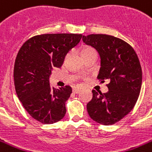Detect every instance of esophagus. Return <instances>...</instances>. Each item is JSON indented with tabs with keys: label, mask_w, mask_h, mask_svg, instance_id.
<instances>
[{
	"label": "esophagus",
	"mask_w": 152,
	"mask_h": 152,
	"mask_svg": "<svg viewBox=\"0 0 152 152\" xmlns=\"http://www.w3.org/2000/svg\"><path fill=\"white\" fill-rule=\"evenodd\" d=\"M80 92V90H79V89H76V88H74L73 90H72V93H73V94H79Z\"/></svg>",
	"instance_id": "obj_1"
}]
</instances>
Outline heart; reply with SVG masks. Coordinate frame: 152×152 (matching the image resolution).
I'll list each match as a JSON object with an SVG mask.
<instances>
[{
	"label": "heart",
	"mask_w": 152,
	"mask_h": 152,
	"mask_svg": "<svg viewBox=\"0 0 152 152\" xmlns=\"http://www.w3.org/2000/svg\"><path fill=\"white\" fill-rule=\"evenodd\" d=\"M81 56L83 59H86L90 57H97V52L94 47L92 46H85L81 50Z\"/></svg>",
	"instance_id": "obj_1"
}]
</instances>
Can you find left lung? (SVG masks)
<instances>
[{"label": "left lung", "instance_id": "1", "mask_svg": "<svg viewBox=\"0 0 152 152\" xmlns=\"http://www.w3.org/2000/svg\"><path fill=\"white\" fill-rule=\"evenodd\" d=\"M83 41L100 54L101 66L97 79L101 83L109 81V90L105 94L92 90L87 112L94 121L112 125L128 114L138 99L142 83L140 61L128 43L112 35H83Z\"/></svg>", "mask_w": 152, "mask_h": 152}]
</instances>
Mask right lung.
Masks as SVG:
<instances>
[{"mask_svg": "<svg viewBox=\"0 0 152 152\" xmlns=\"http://www.w3.org/2000/svg\"><path fill=\"white\" fill-rule=\"evenodd\" d=\"M81 34H43L27 40L18 52L14 66L16 94L26 111L45 124L58 122L66 113L72 88L55 89L49 84L53 67L60 68Z\"/></svg>", "mask_w": 152, "mask_h": 152, "instance_id": "obj_1", "label": "right lung"}]
</instances>
